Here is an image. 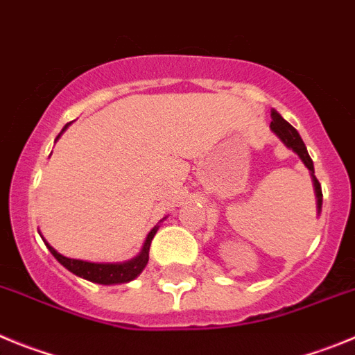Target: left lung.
<instances>
[{
    "label": "left lung",
    "instance_id": "1",
    "mask_svg": "<svg viewBox=\"0 0 355 355\" xmlns=\"http://www.w3.org/2000/svg\"><path fill=\"white\" fill-rule=\"evenodd\" d=\"M270 116H272V122H270V129L276 132V136H279V139L285 143L288 148H292L299 157L302 159V162L306 164L309 171H311V177H313V184H315V193H317V205H318V212L322 210V187H320V182L317 180L315 177V168H313V161L309 157L308 150H306L304 141L301 139L299 132L286 122L285 118L281 116L277 111H270Z\"/></svg>",
    "mask_w": 355,
    "mask_h": 355
}]
</instances>
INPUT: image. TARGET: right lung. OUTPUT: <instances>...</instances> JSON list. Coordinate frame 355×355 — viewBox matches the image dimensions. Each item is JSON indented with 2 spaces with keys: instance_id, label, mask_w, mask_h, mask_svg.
Returning a JSON list of instances; mask_svg holds the SVG:
<instances>
[{
  "instance_id": "1",
  "label": "right lung",
  "mask_w": 355,
  "mask_h": 355,
  "mask_svg": "<svg viewBox=\"0 0 355 355\" xmlns=\"http://www.w3.org/2000/svg\"><path fill=\"white\" fill-rule=\"evenodd\" d=\"M155 232H157V230L154 228L148 233V237H146L145 244H143L139 257L127 261V263H90V261L72 260V258H67L63 257V254H60L58 251H54V248H51L46 241L44 242H46L47 249L53 253V257L56 258L65 269H69L70 272L76 274V276L85 277V279L88 281H94V283H98V285H116V283H127V281L134 279V277L138 276V274L145 269V265L148 263V249L150 244H152V239H154Z\"/></svg>"
}]
</instances>
